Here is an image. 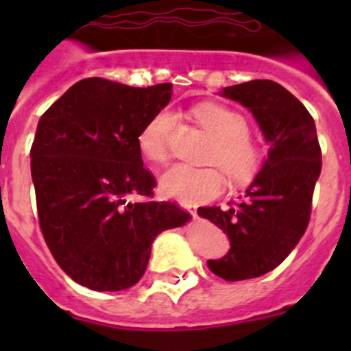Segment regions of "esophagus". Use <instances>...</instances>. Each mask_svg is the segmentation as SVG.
<instances>
[{
	"label": "esophagus",
	"mask_w": 351,
	"mask_h": 351,
	"mask_svg": "<svg viewBox=\"0 0 351 351\" xmlns=\"http://www.w3.org/2000/svg\"><path fill=\"white\" fill-rule=\"evenodd\" d=\"M180 205H182L183 208H185V210H189L190 214L193 215V217H197V210H195V205L193 204H190V202H180Z\"/></svg>",
	"instance_id": "1"
}]
</instances>
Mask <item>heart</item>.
<instances>
[{
	"label": "heart",
	"instance_id": "b5f03b06",
	"mask_svg": "<svg viewBox=\"0 0 351 351\" xmlns=\"http://www.w3.org/2000/svg\"><path fill=\"white\" fill-rule=\"evenodd\" d=\"M193 117L214 139L207 161L224 169L232 183H250L261 169L265 151L260 143L247 136L246 119L236 110L217 104H202ZM175 129V115L169 110L158 112L139 134V147L149 161L165 162L169 156V139ZM166 197L185 202L212 200L226 189L222 171L214 166L193 168L175 165L159 178Z\"/></svg>",
	"mask_w": 351,
	"mask_h": 351
}]
</instances>
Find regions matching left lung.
Here are the masks:
<instances>
[{"instance_id":"obj_1","label":"left lung","mask_w":351,"mask_h":351,"mask_svg":"<svg viewBox=\"0 0 351 351\" xmlns=\"http://www.w3.org/2000/svg\"><path fill=\"white\" fill-rule=\"evenodd\" d=\"M221 95L250 110L270 144L260 173L236 204L197 210L231 243L226 256L207 261L208 270L238 282L271 271L300 241L321 173V147L314 119L282 84L254 80L222 88Z\"/></svg>"}]
</instances>
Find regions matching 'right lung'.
I'll return each mask as SVG.
<instances>
[{"label": "right lung", "instance_id": "1", "mask_svg": "<svg viewBox=\"0 0 351 351\" xmlns=\"http://www.w3.org/2000/svg\"><path fill=\"white\" fill-rule=\"evenodd\" d=\"M171 91V83L134 88L86 77L38 120L30 149L38 224L80 285L98 292L136 285L156 236L190 219L176 204L149 200L156 180L139 147L141 130Z\"/></svg>", "mask_w": 351, "mask_h": 351}]
</instances>
